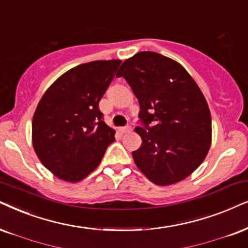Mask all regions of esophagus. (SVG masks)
<instances>
[{"mask_svg":"<svg viewBox=\"0 0 248 248\" xmlns=\"http://www.w3.org/2000/svg\"><path fill=\"white\" fill-rule=\"evenodd\" d=\"M120 131L122 134H126V133H130L131 131V127L130 126H126V127H122Z\"/></svg>","mask_w":248,"mask_h":248,"instance_id":"esophagus-1","label":"esophagus"}]
</instances>
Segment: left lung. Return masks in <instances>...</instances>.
Here are the masks:
<instances>
[{"mask_svg": "<svg viewBox=\"0 0 248 248\" xmlns=\"http://www.w3.org/2000/svg\"><path fill=\"white\" fill-rule=\"evenodd\" d=\"M124 77L139 99L142 145L135 164L156 186L186 178L205 160L212 143L211 112L205 96L180 62L153 51L122 62Z\"/></svg>", "mask_w": 248, "mask_h": 248, "instance_id": "8db88e82", "label": "left lung"}]
</instances>
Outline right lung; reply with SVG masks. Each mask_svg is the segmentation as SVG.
Instances as JSON below:
<instances>
[{
    "label": "right lung",
    "instance_id": "add662e5",
    "mask_svg": "<svg viewBox=\"0 0 248 248\" xmlns=\"http://www.w3.org/2000/svg\"><path fill=\"white\" fill-rule=\"evenodd\" d=\"M121 61H95L61 75L40 99L32 121L34 151L62 181H82L101 164L115 130L102 120L98 103Z\"/></svg>",
    "mask_w": 248,
    "mask_h": 248
}]
</instances>
